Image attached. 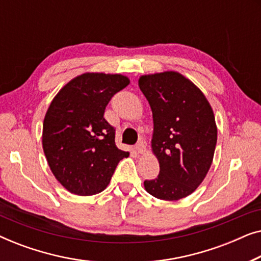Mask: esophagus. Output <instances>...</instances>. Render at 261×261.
<instances>
[{"label":"esophagus","instance_id":"34e87169","mask_svg":"<svg viewBox=\"0 0 261 261\" xmlns=\"http://www.w3.org/2000/svg\"><path fill=\"white\" fill-rule=\"evenodd\" d=\"M137 152L139 153V154H144V153L146 152V145L142 140L137 145Z\"/></svg>","mask_w":261,"mask_h":261}]
</instances>
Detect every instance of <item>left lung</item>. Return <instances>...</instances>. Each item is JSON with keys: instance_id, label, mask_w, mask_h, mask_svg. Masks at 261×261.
<instances>
[{"instance_id": "left-lung-1", "label": "left lung", "mask_w": 261, "mask_h": 261, "mask_svg": "<svg viewBox=\"0 0 261 261\" xmlns=\"http://www.w3.org/2000/svg\"><path fill=\"white\" fill-rule=\"evenodd\" d=\"M139 88L152 109V153L158 178L145 190L163 201H178L197 189L212 166L217 141L213 108L201 89L177 71L142 74Z\"/></svg>"}]
</instances>
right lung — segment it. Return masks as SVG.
<instances>
[{
	"instance_id": "add662e5",
	"label": "right lung",
	"mask_w": 261,
	"mask_h": 261,
	"mask_svg": "<svg viewBox=\"0 0 261 261\" xmlns=\"http://www.w3.org/2000/svg\"><path fill=\"white\" fill-rule=\"evenodd\" d=\"M130 83L120 73L84 72L60 89L42 124V149L56 179L71 194L91 196L108 187L129 153L115 145L103 114L110 98Z\"/></svg>"
}]
</instances>
